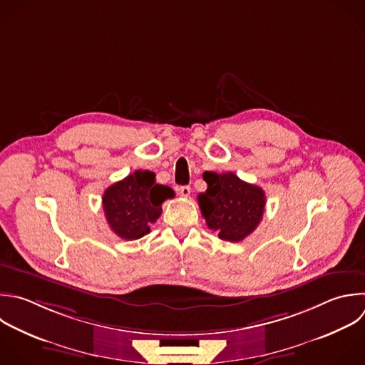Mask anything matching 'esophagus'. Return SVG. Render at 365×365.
Instances as JSON below:
<instances>
[{
    "label": "esophagus",
    "instance_id": "34e87169",
    "mask_svg": "<svg viewBox=\"0 0 365 365\" xmlns=\"http://www.w3.org/2000/svg\"><path fill=\"white\" fill-rule=\"evenodd\" d=\"M178 191H180V195H181V197L187 198V197L190 195V192H191V187H190V185H182V187L178 188Z\"/></svg>",
    "mask_w": 365,
    "mask_h": 365
}]
</instances>
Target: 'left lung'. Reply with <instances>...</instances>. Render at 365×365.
I'll list each match as a JSON object with an SVG mask.
<instances>
[{
    "label": "left lung",
    "mask_w": 365,
    "mask_h": 365,
    "mask_svg": "<svg viewBox=\"0 0 365 365\" xmlns=\"http://www.w3.org/2000/svg\"><path fill=\"white\" fill-rule=\"evenodd\" d=\"M208 184L198 204L210 230L224 241L238 242L259 224L265 208L262 188L240 180L234 173H204Z\"/></svg>",
    "instance_id": "left-lung-1"
}]
</instances>
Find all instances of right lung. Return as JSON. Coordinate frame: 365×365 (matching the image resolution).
<instances>
[{"label":"right lung","mask_w":365,"mask_h":365,"mask_svg":"<svg viewBox=\"0 0 365 365\" xmlns=\"http://www.w3.org/2000/svg\"><path fill=\"white\" fill-rule=\"evenodd\" d=\"M175 192L155 182V174L137 170L110 185L103 195V207L110 228L123 240L144 237L161 215V204Z\"/></svg>","instance_id":"obj_1"}]
</instances>
